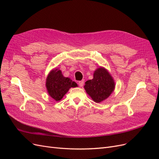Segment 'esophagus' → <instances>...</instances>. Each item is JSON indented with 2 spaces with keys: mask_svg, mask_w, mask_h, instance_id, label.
Returning <instances> with one entry per match:
<instances>
[{
  "mask_svg": "<svg viewBox=\"0 0 159 159\" xmlns=\"http://www.w3.org/2000/svg\"><path fill=\"white\" fill-rule=\"evenodd\" d=\"M78 84H79V85L80 86V87H83V85L84 84V80L80 81L79 82H78Z\"/></svg>",
  "mask_w": 159,
  "mask_h": 159,
  "instance_id": "esophagus-1",
  "label": "esophagus"
}]
</instances>
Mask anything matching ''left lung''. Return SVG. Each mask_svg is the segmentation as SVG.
Masks as SVG:
<instances>
[{
    "label": "left lung",
    "instance_id": "8db88e82",
    "mask_svg": "<svg viewBox=\"0 0 159 159\" xmlns=\"http://www.w3.org/2000/svg\"><path fill=\"white\" fill-rule=\"evenodd\" d=\"M115 86V81L109 71L100 67L94 71L93 78L85 83L84 89L95 103H100L109 97Z\"/></svg>",
    "mask_w": 159,
    "mask_h": 159
}]
</instances>
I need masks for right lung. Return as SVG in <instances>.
<instances>
[{
  "label": "right lung",
  "instance_id": "add662e5",
  "mask_svg": "<svg viewBox=\"0 0 159 159\" xmlns=\"http://www.w3.org/2000/svg\"><path fill=\"white\" fill-rule=\"evenodd\" d=\"M48 93L56 102L60 101L71 88L77 86L75 81L69 78H66L60 70H52L48 75L46 81Z\"/></svg>",
  "mask_w": 159,
  "mask_h": 159
}]
</instances>
